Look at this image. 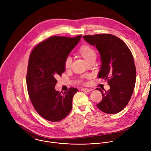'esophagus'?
<instances>
[{
    "instance_id": "esophagus-1",
    "label": "esophagus",
    "mask_w": 151,
    "mask_h": 151,
    "mask_svg": "<svg viewBox=\"0 0 151 151\" xmlns=\"http://www.w3.org/2000/svg\"><path fill=\"white\" fill-rule=\"evenodd\" d=\"M81 90L84 91V92H88V93H89V92H90L91 91V89H89V88H82L81 89Z\"/></svg>"
}]
</instances>
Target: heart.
Instances as JSON below:
<instances>
[{
  "label": "heart",
  "mask_w": 151,
  "mask_h": 151,
  "mask_svg": "<svg viewBox=\"0 0 151 151\" xmlns=\"http://www.w3.org/2000/svg\"><path fill=\"white\" fill-rule=\"evenodd\" d=\"M78 54L84 58L88 63L92 61L95 60L96 58V52L94 49L88 44H83L80 47L78 51ZM72 60L71 57H68L64 60V66L66 70H69L72 66ZM84 78V76L82 77Z\"/></svg>",
  "instance_id": "b5f03b06"
}]
</instances>
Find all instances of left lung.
<instances>
[{"mask_svg": "<svg viewBox=\"0 0 151 151\" xmlns=\"http://www.w3.org/2000/svg\"><path fill=\"white\" fill-rule=\"evenodd\" d=\"M83 39L95 46L101 55L99 78L107 79L108 91L102 94V100L96 106L106 114H115L127 105L136 83V69L132 53L124 42L111 34L85 35Z\"/></svg>", "mask_w": 151, "mask_h": 151, "instance_id": "8db88e82", "label": "left lung"}]
</instances>
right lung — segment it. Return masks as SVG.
I'll use <instances>...</instances> for the list:
<instances>
[{
  "instance_id": "right-lung-1",
  "label": "right lung",
  "mask_w": 151,
  "mask_h": 151,
  "mask_svg": "<svg viewBox=\"0 0 151 151\" xmlns=\"http://www.w3.org/2000/svg\"><path fill=\"white\" fill-rule=\"evenodd\" d=\"M81 36H52L38 44L30 53L26 75L28 94L36 111L48 121H60L72 110L78 89L71 87L63 93L56 91L55 86L58 76L65 71L64 60Z\"/></svg>"
}]
</instances>
